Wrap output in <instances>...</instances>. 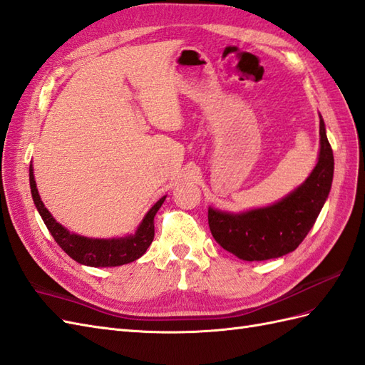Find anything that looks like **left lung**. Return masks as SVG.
I'll return each instance as SVG.
<instances>
[{
    "mask_svg": "<svg viewBox=\"0 0 365 365\" xmlns=\"http://www.w3.org/2000/svg\"><path fill=\"white\" fill-rule=\"evenodd\" d=\"M321 151L313 173L285 199L240 214L210 208L208 223L217 244L242 260H267L292 253L305 239L329 197L334 158L319 121Z\"/></svg>",
    "mask_w": 365,
    "mask_h": 365,
    "instance_id": "8db88e82",
    "label": "left lung"
}]
</instances>
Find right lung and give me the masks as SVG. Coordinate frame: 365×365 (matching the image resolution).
Instances as JSON below:
<instances>
[{
    "label": "right lung",
    "instance_id": "obj_1",
    "mask_svg": "<svg viewBox=\"0 0 365 365\" xmlns=\"http://www.w3.org/2000/svg\"><path fill=\"white\" fill-rule=\"evenodd\" d=\"M31 191L36 210H38L43 222L48 227L55 242L61 247L64 253L69 255L78 264L89 267H118L129 262H134L142 257L154 239V216L162 207L166 197H162L154 207L148 211L143 222L140 223L134 236H126L120 239H89L85 236L72 235L66 228L52 217V214L46 210L44 203L40 199L38 190L34 179L32 165L29 168Z\"/></svg>",
    "mask_w": 365,
    "mask_h": 365
}]
</instances>
